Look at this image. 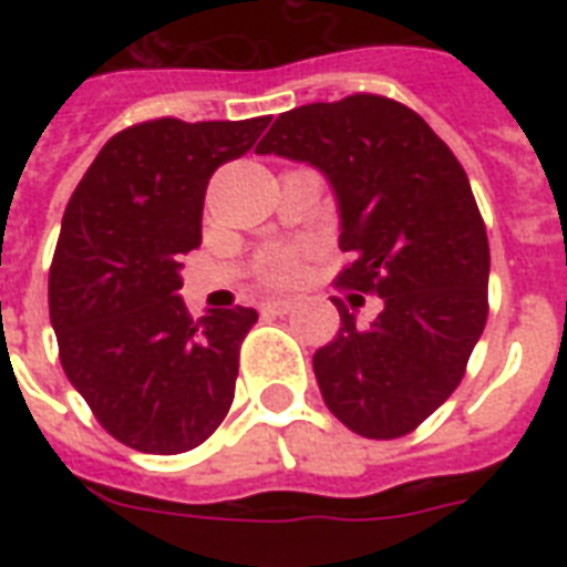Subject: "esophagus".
<instances>
[{
  "instance_id": "1",
  "label": "esophagus",
  "mask_w": 567,
  "mask_h": 567,
  "mask_svg": "<svg viewBox=\"0 0 567 567\" xmlns=\"http://www.w3.org/2000/svg\"><path fill=\"white\" fill-rule=\"evenodd\" d=\"M291 309H293V302L282 300V297H274V300L261 302V311H265V315H288Z\"/></svg>"
}]
</instances>
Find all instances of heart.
<instances>
[{"instance_id":"1","label":"heart","mask_w":567,"mask_h":567,"mask_svg":"<svg viewBox=\"0 0 567 567\" xmlns=\"http://www.w3.org/2000/svg\"><path fill=\"white\" fill-rule=\"evenodd\" d=\"M261 274L267 282H288L297 274V258L293 252H274V256H267Z\"/></svg>"}]
</instances>
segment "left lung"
Returning <instances> with one entry per match:
<instances>
[{
    "instance_id": "8db88e82",
    "label": "left lung",
    "mask_w": 567,
    "mask_h": 567,
    "mask_svg": "<svg viewBox=\"0 0 567 567\" xmlns=\"http://www.w3.org/2000/svg\"><path fill=\"white\" fill-rule=\"evenodd\" d=\"M256 153L329 182L338 247L353 256L338 282L382 311L359 327L332 300L341 329L315 377L347 430L400 439L456 391L488 318V238L462 164L426 120L371 93L285 111Z\"/></svg>"
}]
</instances>
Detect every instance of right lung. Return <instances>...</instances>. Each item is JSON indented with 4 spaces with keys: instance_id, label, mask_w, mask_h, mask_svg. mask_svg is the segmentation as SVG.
<instances>
[{
    "instance_id": "obj_1",
    "label": "right lung",
    "mask_w": 567,
    "mask_h": 567,
    "mask_svg": "<svg viewBox=\"0 0 567 567\" xmlns=\"http://www.w3.org/2000/svg\"><path fill=\"white\" fill-rule=\"evenodd\" d=\"M270 117H164L102 146L70 196L49 318L66 379L126 447L173 456L226 417L238 350L256 309H205L179 297L182 256L203 240L212 173L256 144Z\"/></svg>"
}]
</instances>
